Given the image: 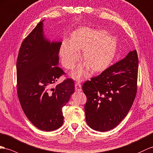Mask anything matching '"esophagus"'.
Wrapping results in <instances>:
<instances>
[{
  "instance_id": "esophagus-1",
  "label": "esophagus",
  "mask_w": 153,
  "mask_h": 153,
  "mask_svg": "<svg viewBox=\"0 0 153 153\" xmlns=\"http://www.w3.org/2000/svg\"><path fill=\"white\" fill-rule=\"evenodd\" d=\"M75 90L77 91H81L82 89L81 84L79 82L75 83Z\"/></svg>"
}]
</instances>
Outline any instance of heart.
Segmentation results:
<instances>
[{
  "label": "heart",
  "instance_id": "heart-1",
  "mask_svg": "<svg viewBox=\"0 0 153 153\" xmlns=\"http://www.w3.org/2000/svg\"><path fill=\"white\" fill-rule=\"evenodd\" d=\"M105 30H95L82 27L74 31L71 40L64 41L59 50L62 65L68 69L74 68L80 58L79 50H82L83 59L94 71L106 68L114 58L117 46L116 38L106 34ZM88 68L80 65L72 72L75 80H81L86 76Z\"/></svg>",
  "mask_w": 153,
  "mask_h": 153
}]
</instances>
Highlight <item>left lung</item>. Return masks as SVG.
Wrapping results in <instances>:
<instances>
[{"mask_svg": "<svg viewBox=\"0 0 153 153\" xmlns=\"http://www.w3.org/2000/svg\"><path fill=\"white\" fill-rule=\"evenodd\" d=\"M138 58L136 50L121 60L85 82L82 90L87 97L85 121L100 132L115 128L132 107L137 93Z\"/></svg>", "mask_w": 153, "mask_h": 153, "instance_id": "8db88e82", "label": "left lung"}]
</instances>
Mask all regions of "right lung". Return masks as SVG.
<instances>
[{"instance_id": "add662e5", "label": "right lung", "mask_w": 153, "mask_h": 153, "mask_svg": "<svg viewBox=\"0 0 153 153\" xmlns=\"http://www.w3.org/2000/svg\"><path fill=\"white\" fill-rule=\"evenodd\" d=\"M40 21L22 42L17 59V91L25 114L37 128L45 131L59 128L64 123L62 108L74 91L72 79L53 88L65 73L58 68L62 42L45 38Z\"/></svg>"}]
</instances>
